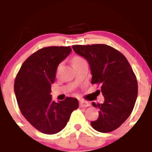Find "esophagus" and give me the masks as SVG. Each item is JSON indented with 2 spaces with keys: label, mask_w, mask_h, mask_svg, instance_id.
<instances>
[{
  "label": "esophagus",
  "mask_w": 152,
  "mask_h": 152,
  "mask_svg": "<svg viewBox=\"0 0 152 152\" xmlns=\"http://www.w3.org/2000/svg\"><path fill=\"white\" fill-rule=\"evenodd\" d=\"M91 104L88 102H85V101H81L79 102V106L81 107H89Z\"/></svg>",
  "instance_id": "34e87169"
}]
</instances>
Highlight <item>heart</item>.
<instances>
[{"label": "heart", "instance_id": "1", "mask_svg": "<svg viewBox=\"0 0 152 152\" xmlns=\"http://www.w3.org/2000/svg\"><path fill=\"white\" fill-rule=\"evenodd\" d=\"M83 62H86V60L82 57H79V56H76L73 58L72 60V63H73V65H76V64H81V63Z\"/></svg>", "mask_w": 152, "mask_h": 152}]
</instances>
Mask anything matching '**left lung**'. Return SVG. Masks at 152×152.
<instances>
[{"label": "left lung", "instance_id": "left-lung-1", "mask_svg": "<svg viewBox=\"0 0 152 152\" xmlns=\"http://www.w3.org/2000/svg\"><path fill=\"white\" fill-rule=\"evenodd\" d=\"M72 48L88 62L91 84L101 85L104 98L103 104L92 103L100 111L98 120L91 122V126L101 132L115 130L129 117L137 98V79L130 64L124 54L107 45Z\"/></svg>", "mask_w": 152, "mask_h": 152}]
</instances>
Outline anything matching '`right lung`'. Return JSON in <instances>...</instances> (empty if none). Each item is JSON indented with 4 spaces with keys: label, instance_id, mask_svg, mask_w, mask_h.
I'll list each match as a JSON object with an SVG mask.
<instances>
[{
    "label": "right lung",
    "instance_id": "right-lung-1",
    "mask_svg": "<svg viewBox=\"0 0 152 152\" xmlns=\"http://www.w3.org/2000/svg\"><path fill=\"white\" fill-rule=\"evenodd\" d=\"M72 51L69 46L46 47L27 58L16 75L14 92L22 114L35 129L55 134L66 126L71 113L79 107L76 98L55 102L50 95L60 63Z\"/></svg>",
    "mask_w": 152,
    "mask_h": 152
}]
</instances>
